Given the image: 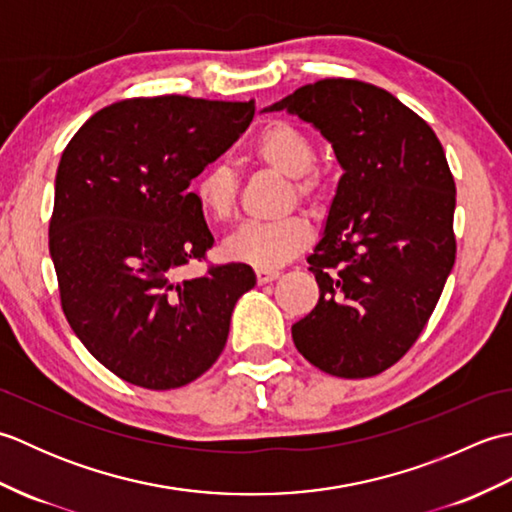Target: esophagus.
I'll return each instance as SVG.
<instances>
[{
	"mask_svg": "<svg viewBox=\"0 0 512 512\" xmlns=\"http://www.w3.org/2000/svg\"><path fill=\"white\" fill-rule=\"evenodd\" d=\"M277 277H279L277 270H257L259 284H270V281H275Z\"/></svg>",
	"mask_w": 512,
	"mask_h": 512,
	"instance_id": "obj_1",
	"label": "esophagus"
}]
</instances>
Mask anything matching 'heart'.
Wrapping results in <instances>:
<instances>
[{
    "mask_svg": "<svg viewBox=\"0 0 512 512\" xmlns=\"http://www.w3.org/2000/svg\"><path fill=\"white\" fill-rule=\"evenodd\" d=\"M255 158L264 167L292 180L301 198H310L319 189V178L310 171L314 165V145L303 129L275 121L255 143ZM193 198L202 213L213 222H226L237 209V178L228 165L206 167L193 182ZM310 242V226L301 217L277 222H246L228 235L224 253L233 262L275 270L299 255Z\"/></svg>",
    "mask_w": 512,
    "mask_h": 512,
    "instance_id": "1",
    "label": "heart"
}]
</instances>
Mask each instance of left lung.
Masks as SVG:
<instances>
[{
	"instance_id": "obj_1",
	"label": "left lung",
	"mask_w": 512,
	"mask_h": 512,
	"mask_svg": "<svg viewBox=\"0 0 512 512\" xmlns=\"http://www.w3.org/2000/svg\"><path fill=\"white\" fill-rule=\"evenodd\" d=\"M262 112L312 125L343 169L308 257L319 303L292 341L325 374L385 372L416 343L455 262V182L440 140L396 96L352 79L303 85Z\"/></svg>"
}]
</instances>
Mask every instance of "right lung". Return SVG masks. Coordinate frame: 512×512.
Listing matches in <instances>:
<instances>
[{"label": "right lung", "instance_id": "add662e5", "mask_svg": "<svg viewBox=\"0 0 512 512\" xmlns=\"http://www.w3.org/2000/svg\"><path fill=\"white\" fill-rule=\"evenodd\" d=\"M255 103L156 96L96 112L54 178L50 257L88 352L145 389H176L222 354L248 264L182 279L213 235L189 184L253 121Z\"/></svg>", "mask_w": 512, "mask_h": 512}]
</instances>
